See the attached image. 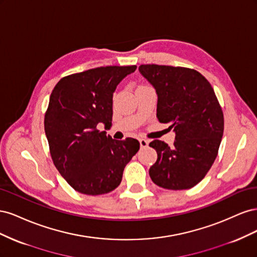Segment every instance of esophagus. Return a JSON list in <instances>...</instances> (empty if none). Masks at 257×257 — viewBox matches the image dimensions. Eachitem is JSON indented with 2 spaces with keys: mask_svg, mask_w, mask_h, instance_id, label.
I'll list each match as a JSON object with an SVG mask.
<instances>
[{
  "mask_svg": "<svg viewBox=\"0 0 257 257\" xmlns=\"http://www.w3.org/2000/svg\"><path fill=\"white\" fill-rule=\"evenodd\" d=\"M139 144H141L142 148H146V147H148V145H149V141H147V139H144V138H141V139H139Z\"/></svg>",
  "mask_w": 257,
  "mask_h": 257,
  "instance_id": "34e87169",
  "label": "esophagus"
}]
</instances>
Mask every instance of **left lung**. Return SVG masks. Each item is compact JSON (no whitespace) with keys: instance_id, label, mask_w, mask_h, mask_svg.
Masks as SVG:
<instances>
[{"instance_id":"1","label":"left lung","mask_w":257,"mask_h":257,"mask_svg":"<svg viewBox=\"0 0 257 257\" xmlns=\"http://www.w3.org/2000/svg\"><path fill=\"white\" fill-rule=\"evenodd\" d=\"M139 72L158 94L157 116L176 134L169 147L155 139L158 160L149 169L152 181L167 190H186L203 180L219 151L224 116L211 84L195 69L147 64Z\"/></svg>"}]
</instances>
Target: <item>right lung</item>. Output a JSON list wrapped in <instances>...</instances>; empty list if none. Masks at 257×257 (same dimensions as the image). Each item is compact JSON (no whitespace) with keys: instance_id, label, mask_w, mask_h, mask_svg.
<instances>
[{"instance_id":"1","label":"right lung","mask_w":257,"mask_h":257,"mask_svg":"<svg viewBox=\"0 0 257 257\" xmlns=\"http://www.w3.org/2000/svg\"><path fill=\"white\" fill-rule=\"evenodd\" d=\"M136 65L92 68L62 78L51 92L45 133L54 166L74 190L102 195L118 188L123 170L139 150L134 138L115 141L105 131L112 121V96Z\"/></svg>"}]
</instances>
